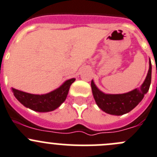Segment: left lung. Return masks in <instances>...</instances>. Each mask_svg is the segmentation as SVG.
I'll list each match as a JSON object with an SVG mask.
<instances>
[{"label":"left lung","instance_id":"1","mask_svg":"<svg viewBox=\"0 0 157 157\" xmlns=\"http://www.w3.org/2000/svg\"><path fill=\"white\" fill-rule=\"evenodd\" d=\"M152 65L150 61V68L144 82L138 89L124 94H105L99 90L92 80V94L95 102L102 111L108 114L121 116L133 109L142 101L144 95L150 89L151 83Z\"/></svg>","mask_w":157,"mask_h":157}]
</instances>
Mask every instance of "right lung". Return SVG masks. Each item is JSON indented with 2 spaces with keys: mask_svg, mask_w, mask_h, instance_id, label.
<instances>
[{
  "mask_svg": "<svg viewBox=\"0 0 157 157\" xmlns=\"http://www.w3.org/2000/svg\"><path fill=\"white\" fill-rule=\"evenodd\" d=\"M75 81V78L67 80L57 89L44 95L27 93L13 88L12 92L15 98L25 107L39 113H46L56 109L65 102L70 86Z\"/></svg>",
  "mask_w": 157,
  "mask_h": 157,
  "instance_id": "right-lung-1",
  "label": "right lung"
}]
</instances>
